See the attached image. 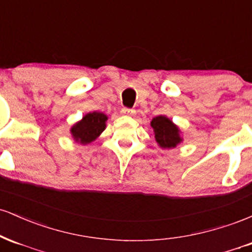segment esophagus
Instances as JSON below:
<instances>
[{
	"label": "esophagus",
	"mask_w": 252,
	"mask_h": 252,
	"mask_svg": "<svg viewBox=\"0 0 252 252\" xmlns=\"http://www.w3.org/2000/svg\"><path fill=\"white\" fill-rule=\"evenodd\" d=\"M121 112H122L123 115H132L134 114V110L132 109H129V108H123L122 110H121Z\"/></svg>",
	"instance_id": "34e87169"
}]
</instances>
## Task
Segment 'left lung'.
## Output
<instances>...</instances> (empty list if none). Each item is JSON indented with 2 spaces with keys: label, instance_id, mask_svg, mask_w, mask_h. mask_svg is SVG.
<instances>
[{
  "label": "left lung",
  "instance_id": "1",
  "mask_svg": "<svg viewBox=\"0 0 252 252\" xmlns=\"http://www.w3.org/2000/svg\"><path fill=\"white\" fill-rule=\"evenodd\" d=\"M152 126L155 132V140L162 148H174L176 144L181 142L179 129L170 120L164 116L153 118Z\"/></svg>",
  "mask_w": 252,
  "mask_h": 252
}]
</instances>
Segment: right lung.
I'll return each mask as SVG.
<instances>
[{"instance_id":"1","label":"right lung","mask_w":252,"mask_h":252,"mask_svg":"<svg viewBox=\"0 0 252 252\" xmlns=\"http://www.w3.org/2000/svg\"><path fill=\"white\" fill-rule=\"evenodd\" d=\"M108 117L102 112H90L84 116L80 122L72 126L71 132L76 141L86 144L92 142L105 129V122Z\"/></svg>"}]
</instances>
